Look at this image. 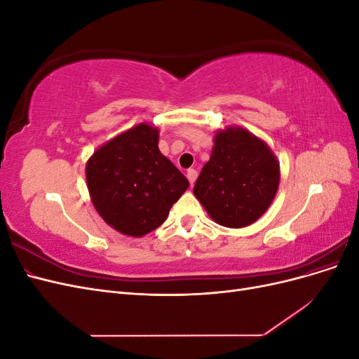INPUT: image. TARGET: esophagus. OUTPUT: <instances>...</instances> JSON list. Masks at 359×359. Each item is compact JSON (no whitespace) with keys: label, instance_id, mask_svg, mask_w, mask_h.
<instances>
[{"label":"esophagus","instance_id":"1","mask_svg":"<svg viewBox=\"0 0 359 359\" xmlns=\"http://www.w3.org/2000/svg\"><path fill=\"white\" fill-rule=\"evenodd\" d=\"M187 178H189V181H190L191 186H193L194 181H196V178H198V172H196V169H189V170H187Z\"/></svg>","mask_w":359,"mask_h":359}]
</instances>
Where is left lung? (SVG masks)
Instances as JSON below:
<instances>
[{
	"instance_id": "left-lung-1",
	"label": "left lung",
	"mask_w": 359,
	"mask_h": 359,
	"mask_svg": "<svg viewBox=\"0 0 359 359\" xmlns=\"http://www.w3.org/2000/svg\"><path fill=\"white\" fill-rule=\"evenodd\" d=\"M278 181V163L271 149L247 130L229 127L215 135L211 158L193 193L214 222L244 227L268 210Z\"/></svg>"
}]
</instances>
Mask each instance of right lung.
Returning a JSON list of instances; mask_svg holds the SVG:
<instances>
[{"label": "right lung", "mask_w": 359, "mask_h": 359, "mask_svg": "<svg viewBox=\"0 0 359 359\" xmlns=\"http://www.w3.org/2000/svg\"><path fill=\"white\" fill-rule=\"evenodd\" d=\"M95 210L114 229L142 236L168 219L189 180L160 153L157 128L139 124L114 137L86 165Z\"/></svg>", "instance_id": "obj_1"}]
</instances>
